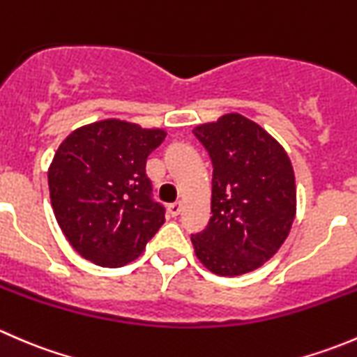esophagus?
<instances>
[{
	"label": "esophagus",
	"mask_w": 357,
	"mask_h": 357,
	"mask_svg": "<svg viewBox=\"0 0 357 357\" xmlns=\"http://www.w3.org/2000/svg\"><path fill=\"white\" fill-rule=\"evenodd\" d=\"M167 212H169V215H172V218L179 215V212H181V202H174V204L169 205Z\"/></svg>",
	"instance_id": "obj_1"
}]
</instances>
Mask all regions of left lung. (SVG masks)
Returning a JSON list of instances; mask_svg holds the SVG:
<instances>
[{
  "mask_svg": "<svg viewBox=\"0 0 357 357\" xmlns=\"http://www.w3.org/2000/svg\"><path fill=\"white\" fill-rule=\"evenodd\" d=\"M212 162L211 219L192 236L199 261L219 276L261 268L289 236L297 211L285 149L257 122L225 114L193 128Z\"/></svg>",
  "mask_w": 357,
  "mask_h": 357,
  "instance_id": "1",
  "label": "left lung"
}]
</instances>
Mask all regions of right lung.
Segmentation results:
<instances>
[{
    "label": "right lung",
    "instance_id": "add662e5",
    "mask_svg": "<svg viewBox=\"0 0 357 357\" xmlns=\"http://www.w3.org/2000/svg\"><path fill=\"white\" fill-rule=\"evenodd\" d=\"M165 135L103 119L60 143L48 169L50 199L79 255L102 268H121L139 257L164 225V207L152 200L145 165Z\"/></svg>",
    "mask_w": 357,
    "mask_h": 357
}]
</instances>
